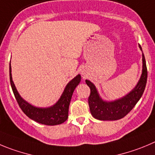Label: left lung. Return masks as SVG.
<instances>
[{"label":"left lung","instance_id":"left-lung-1","mask_svg":"<svg viewBox=\"0 0 155 155\" xmlns=\"http://www.w3.org/2000/svg\"><path fill=\"white\" fill-rule=\"evenodd\" d=\"M139 47L142 50L141 45H139ZM142 75L138 85L126 96L115 102H107L102 101L99 96L95 86L90 81L86 80V84L90 88V95L88 101L91 114L94 118L104 121L118 120L124 118L134 108L141 99L147 83V69L144 53L142 55Z\"/></svg>","mask_w":155,"mask_h":155}]
</instances>
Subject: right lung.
I'll use <instances>...</instances> for the list:
<instances>
[{
	"label": "right lung",
	"mask_w": 155,
	"mask_h": 155,
	"mask_svg": "<svg viewBox=\"0 0 155 155\" xmlns=\"http://www.w3.org/2000/svg\"><path fill=\"white\" fill-rule=\"evenodd\" d=\"M80 75L76 76L66 86L60 99L53 106L47 108H37L30 105L20 96L16 89L11 76V67L10 64V81L11 88L19 106L27 116L32 120L46 125H56L63 123L68 118L69 106L73 91L80 82Z\"/></svg>",
	"instance_id": "1"
}]
</instances>
